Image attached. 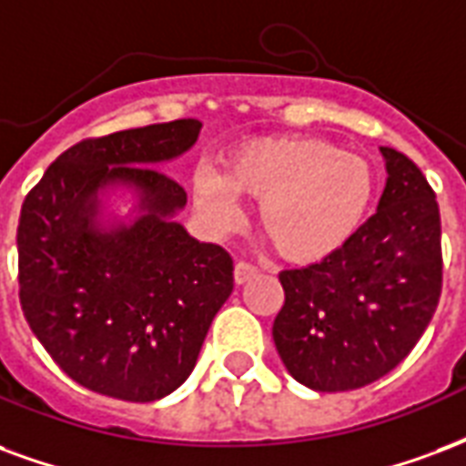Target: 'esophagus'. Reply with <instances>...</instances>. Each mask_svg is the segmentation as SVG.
<instances>
[{"mask_svg":"<svg viewBox=\"0 0 466 466\" xmlns=\"http://www.w3.org/2000/svg\"><path fill=\"white\" fill-rule=\"evenodd\" d=\"M257 271H259V268L254 267V264H249V261H237V264H234V281H237V284H244V281H249L251 277H257Z\"/></svg>","mask_w":466,"mask_h":466,"instance_id":"obj_1","label":"esophagus"}]
</instances>
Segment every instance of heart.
Listing matches in <instances>:
<instances>
[{"label":"heart","mask_w":466,"mask_h":466,"mask_svg":"<svg viewBox=\"0 0 466 466\" xmlns=\"http://www.w3.org/2000/svg\"><path fill=\"white\" fill-rule=\"evenodd\" d=\"M195 205L219 229L242 222V198L259 199V227L291 261H320L353 237L373 198L363 157L319 137H268L237 147L222 172H195Z\"/></svg>","instance_id":"b5f03b06"}]
</instances>
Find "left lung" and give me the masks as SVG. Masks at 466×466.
Wrapping results in <instances>:
<instances>
[{"instance_id": "obj_1", "label": "left lung", "mask_w": 466, "mask_h": 466, "mask_svg": "<svg viewBox=\"0 0 466 466\" xmlns=\"http://www.w3.org/2000/svg\"><path fill=\"white\" fill-rule=\"evenodd\" d=\"M378 212L323 261L279 274L274 343L294 380L319 392L370 385L405 360L440 301L442 227L435 192L410 157L380 147Z\"/></svg>"}]
</instances>
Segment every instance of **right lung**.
Wrapping results in <instances>:
<instances>
[{"instance_id":"right-lung-1","label":"right lung","mask_w":466,"mask_h":466,"mask_svg":"<svg viewBox=\"0 0 466 466\" xmlns=\"http://www.w3.org/2000/svg\"><path fill=\"white\" fill-rule=\"evenodd\" d=\"M195 118L130 127L58 155L22 205L19 299L34 336L88 390L153 402L187 380L234 289L232 257L175 217L187 192L157 167L198 143ZM118 188L131 215L110 210Z\"/></svg>"}]
</instances>
